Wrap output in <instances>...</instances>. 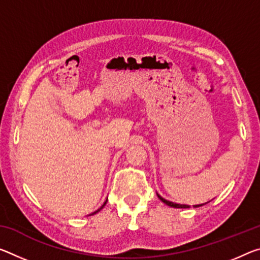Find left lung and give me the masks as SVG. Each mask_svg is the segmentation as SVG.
I'll return each instance as SVG.
<instances>
[{
  "mask_svg": "<svg viewBox=\"0 0 260 260\" xmlns=\"http://www.w3.org/2000/svg\"><path fill=\"white\" fill-rule=\"evenodd\" d=\"M157 197L159 198V200L162 201V203H164L166 205H168V206H170V207H174V208H189V206L188 205H182V204H176V203H172V201H169V200H166L164 199V198H162L160 197L158 193H157ZM207 204V203H206ZM203 205H205V204H200V205H194L193 206V207H200V206H203Z\"/></svg>",
  "mask_w": 260,
  "mask_h": 260,
  "instance_id": "left-lung-1",
  "label": "left lung"
}]
</instances>
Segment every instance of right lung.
<instances>
[{"label": "right lung", "mask_w": 260, "mask_h": 260, "mask_svg": "<svg viewBox=\"0 0 260 260\" xmlns=\"http://www.w3.org/2000/svg\"><path fill=\"white\" fill-rule=\"evenodd\" d=\"M106 203H108V199H106V201H105V203H104V204H103V205L101 206V207L97 209V211H96V212H93V213H91V214H90V215H94V214H96V213H98V212H100V211H101V209H103V208H104V206L106 205Z\"/></svg>", "instance_id": "1"}]
</instances>
